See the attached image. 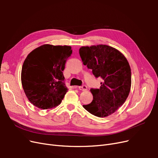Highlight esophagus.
Returning <instances> with one entry per match:
<instances>
[{"label":"esophagus","instance_id":"1","mask_svg":"<svg viewBox=\"0 0 158 158\" xmlns=\"http://www.w3.org/2000/svg\"><path fill=\"white\" fill-rule=\"evenodd\" d=\"M79 89L80 90H82V91H85L87 90V86L85 85H81V86H79Z\"/></svg>","mask_w":158,"mask_h":158}]
</instances>
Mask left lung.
<instances>
[{"label":"left lung","instance_id":"1","mask_svg":"<svg viewBox=\"0 0 158 158\" xmlns=\"http://www.w3.org/2000/svg\"><path fill=\"white\" fill-rule=\"evenodd\" d=\"M83 64L103 82L99 89H90L93 100L84 108L98 117L115 112L127 99L131 87V70L126 57L106 45L82 47L79 49Z\"/></svg>","mask_w":158,"mask_h":158}]
</instances>
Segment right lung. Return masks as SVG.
<instances>
[{"mask_svg": "<svg viewBox=\"0 0 158 158\" xmlns=\"http://www.w3.org/2000/svg\"><path fill=\"white\" fill-rule=\"evenodd\" d=\"M72 52L70 46L45 44L27 56L21 80L26 95L33 106L47 109L61 103L68 90L63 71Z\"/></svg>", "mask_w": 158, "mask_h": 158, "instance_id": "1", "label": "right lung"}]
</instances>
